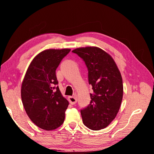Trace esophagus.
<instances>
[{
  "instance_id": "34e87169",
  "label": "esophagus",
  "mask_w": 154,
  "mask_h": 154,
  "mask_svg": "<svg viewBox=\"0 0 154 154\" xmlns=\"http://www.w3.org/2000/svg\"><path fill=\"white\" fill-rule=\"evenodd\" d=\"M69 103L71 104V105H75V103H77V98L76 96H69Z\"/></svg>"
}]
</instances>
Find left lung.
<instances>
[{
  "label": "left lung",
  "mask_w": 154,
  "mask_h": 154,
  "mask_svg": "<svg viewBox=\"0 0 154 154\" xmlns=\"http://www.w3.org/2000/svg\"><path fill=\"white\" fill-rule=\"evenodd\" d=\"M85 62L93 94L87 107L81 110L83 124L93 130L103 129L118 114L123 97L120 72L112 57L100 48L85 47L72 51Z\"/></svg>",
  "instance_id": "left-lung-1"
}]
</instances>
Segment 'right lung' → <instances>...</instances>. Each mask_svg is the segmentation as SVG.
<instances>
[{
	"instance_id": "right-lung-1",
	"label": "right lung",
	"mask_w": 154,
	"mask_h": 154,
	"mask_svg": "<svg viewBox=\"0 0 154 154\" xmlns=\"http://www.w3.org/2000/svg\"><path fill=\"white\" fill-rule=\"evenodd\" d=\"M70 51H41L31 62L23 80L21 96L25 111L31 121L43 130H55L64 121L69 102L57 85L56 70Z\"/></svg>"
}]
</instances>
